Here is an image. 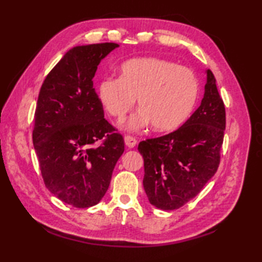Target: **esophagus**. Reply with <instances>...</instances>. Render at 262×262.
<instances>
[{
	"instance_id": "obj_1",
	"label": "esophagus",
	"mask_w": 262,
	"mask_h": 262,
	"mask_svg": "<svg viewBox=\"0 0 262 262\" xmlns=\"http://www.w3.org/2000/svg\"><path fill=\"white\" fill-rule=\"evenodd\" d=\"M125 144H126V145H127L128 147H129V148H133V147L136 146L137 140H136V138H134V137L127 135V136H125Z\"/></svg>"
}]
</instances>
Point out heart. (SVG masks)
I'll return each instance as SVG.
<instances>
[{"label": "heart", "instance_id": "heart-1", "mask_svg": "<svg viewBox=\"0 0 262 262\" xmlns=\"http://www.w3.org/2000/svg\"><path fill=\"white\" fill-rule=\"evenodd\" d=\"M198 82L192 72L166 59L140 57L127 60L120 77H107L98 86V96L110 116L124 120L134 108L138 113L128 124L132 130L146 127L172 132L191 114L198 98Z\"/></svg>", "mask_w": 262, "mask_h": 262}]
</instances>
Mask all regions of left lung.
<instances>
[{"instance_id":"left-lung-1","label":"left lung","mask_w":262,"mask_h":262,"mask_svg":"<svg viewBox=\"0 0 262 262\" xmlns=\"http://www.w3.org/2000/svg\"><path fill=\"white\" fill-rule=\"evenodd\" d=\"M225 124L223 99L213 72L207 70L202 104L190 118L174 132L147 138L138 145L149 203L160 209L173 210L202 191L219 169Z\"/></svg>"}]
</instances>
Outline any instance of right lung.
Wrapping results in <instances>:
<instances>
[{
	"mask_svg": "<svg viewBox=\"0 0 262 262\" xmlns=\"http://www.w3.org/2000/svg\"><path fill=\"white\" fill-rule=\"evenodd\" d=\"M116 47L103 42L72 48L39 92L32 142L43 183L76 208L101 200L125 151L124 137L104 119L92 81L100 60Z\"/></svg>",
	"mask_w": 262,
	"mask_h": 262,
	"instance_id": "1",
	"label": "right lung"
}]
</instances>
